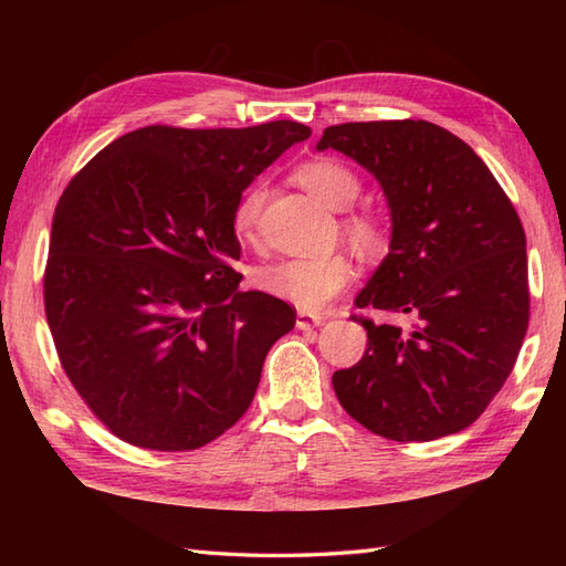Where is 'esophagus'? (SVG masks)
Returning <instances> with one entry per match:
<instances>
[{
  "label": "esophagus",
  "mask_w": 566,
  "mask_h": 566,
  "mask_svg": "<svg viewBox=\"0 0 566 566\" xmlns=\"http://www.w3.org/2000/svg\"><path fill=\"white\" fill-rule=\"evenodd\" d=\"M323 323H326V316L323 314H308V311H298L296 314V328H302V331L323 326Z\"/></svg>",
  "instance_id": "1"
}]
</instances>
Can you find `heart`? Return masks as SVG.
I'll list each match as a JSON object with an SVG mask.
<instances>
[{
    "label": "heart",
    "mask_w": 566,
    "mask_h": 566,
    "mask_svg": "<svg viewBox=\"0 0 566 566\" xmlns=\"http://www.w3.org/2000/svg\"><path fill=\"white\" fill-rule=\"evenodd\" d=\"M298 185L308 189L318 201L333 211H347L357 201L363 185L359 177L335 160H311L296 170ZM268 191L264 187H252L238 201L233 213L235 235L243 243H255L260 213ZM345 231L353 243L365 252H379L384 248V228L377 216L350 213L345 219ZM353 262L345 255L326 258H284L276 260L258 272L260 290L286 298L302 308H318L333 296H338L353 282Z\"/></svg>",
    "instance_id": "1"
}]
</instances>
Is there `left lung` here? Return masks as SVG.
I'll list each match as a JSON object with an SVG mask.
<instances>
[{
  "mask_svg": "<svg viewBox=\"0 0 566 566\" xmlns=\"http://www.w3.org/2000/svg\"><path fill=\"white\" fill-rule=\"evenodd\" d=\"M316 148L375 175L391 211L389 255L355 298L384 318L359 316L367 350L335 371V396L396 442L464 430L509 379L531 321L518 213L484 160L430 122L331 126Z\"/></svg>",
  "mask_w": 566,
  "mask_h": 566,
  "instance_id": "obj_1",
  "label": "left lung"
}]
</instances>
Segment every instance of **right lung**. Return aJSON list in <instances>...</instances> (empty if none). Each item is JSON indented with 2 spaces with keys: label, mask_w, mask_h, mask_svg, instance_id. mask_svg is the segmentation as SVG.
<instances>
[{
  "label": "right lung",
  "mask_w": 566,
  "mask_h": 566,
  "mask_svg": "<svg viewBox=\"0 0 566 566\" xmlns=\"http://www.w3.org/2000/svg\"><path fill=\"white\" fill-rule=\"evenodd\" d=\"M308 136L296 122L146 126L72 177L53 213L45 318L72 387L116 438L197 450L248 411L296 311L238 290L233 213Z\"/></svg>",
  "instance_id": "1"
}]
</instances>
